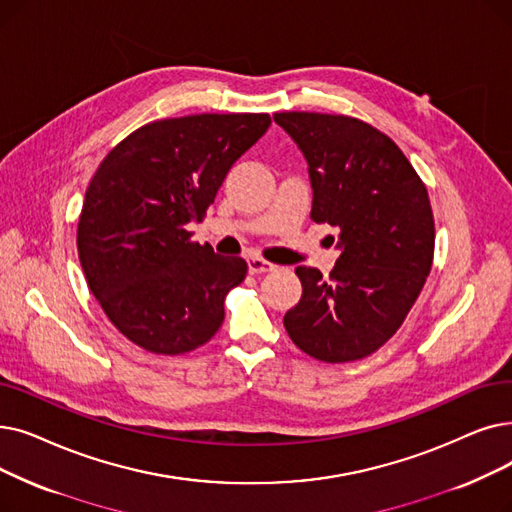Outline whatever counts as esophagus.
Segmentation results:
<instances>
[{"label":"esophagus","mask_w":512,"mask_h":512,"mask_svg":"<svg viewBox=\"0 0 512 512\" xmlns=\"http://www.w3.org/2000/svg\"><path fill=\"white\" fill-rule=\"evenodd\" d=\"M247 263H249V272L251 274H268V272L276 270L274 263H268V261H263L259 257H251Z\"/></svg>","instance_id":"1"}]
</instances>
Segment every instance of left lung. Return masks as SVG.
I'll return each mask as SVG.
<instances>
[{"instance_id":"left-lung-1","label":"left lung","mask_w":512,"mask_h":512,"mask_svg":"<svg viewBox=\"0 0 512 512\" xmlns=\"http://www.w3.org/2000/svg\"><path fill=\"white\" fill-rule=\"evenodd\" d=\"M307 161L311 213L339 234L326 280L295 270L303 295L286 311L293 343L322 362L362 360L402 326L431 272L435 226L429 194L385 133L343 115L276 113Z\"/></svg>"}]
</instances>
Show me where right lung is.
I'll use <instances>...</instances> for the list:
<instances>
[{"mask_svg": "<svg viewBox=\"0 0 512 512\" xmlns=\"http://www.w3.org/2000/svg\"><path fill=\"white\" fill-rule=\"evenodd\" d=\"M270 115L154 121L108 152L85 192L77 249L108 320L138 347L180 355L224 322V299L247 276L242 257L190 240L232 165Z\"/></svg>", "mask_w": 512, "mask_h": 512, "instance_id": "add662e5", "label": "right lung"}]
</instances>
